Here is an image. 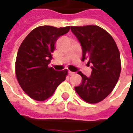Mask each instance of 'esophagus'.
<instances>
[{"instance_id": "obj_1", "label": "esophagus", "mask_w": 133, "mask_h": 133, "mask_svg": "<svg viewBox=\"0 0 133 133\" xmlns=\"http://www.w3.org/2000/svg\"><path fill=\"white\" fill-rule=\"evenodd\" d=\"M68 74H69V75L70 76H72V75H74V74H75V73H74V72H73V71H68Z\"/></svg>"}]
</instances>
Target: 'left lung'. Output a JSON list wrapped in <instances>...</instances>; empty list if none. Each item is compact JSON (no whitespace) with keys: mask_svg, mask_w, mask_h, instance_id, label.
I'll list each match as a JSON object with an SVG mask.
<instances>
[{"mask_svg":"<svg viewBox=\"0 0 133 133\" xmlns=\"http://www.w3.org/2000/svg\"><path fill=\"white\" fill-rule=\"evenodd\" d=\"M72 33L80 43L82 60L91 63L90 76L81 71L82 82L75 90L88 103H98L112 92L121 73L120 53L112 36L98 25L71 26Z\"/></svg>","mask_w":133,"mask_h":133,"instance_id":"obj_1","label":"left lung"}]
</instances>
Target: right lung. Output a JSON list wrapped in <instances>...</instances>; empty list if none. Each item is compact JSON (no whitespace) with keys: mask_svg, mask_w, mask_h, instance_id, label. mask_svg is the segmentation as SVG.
Here are the masks:
<instances>
[{"mask_svg":"<svg viewBox=\"0 0 133 133\" xmlns=\"http://www.w3.org/2000/svg\"><path fill=\"white\" fill-rule=\"evenodd\" d=\"M69 30L70 26H39L32 30L22 42L17 55L15 73L22 89L31 98L47 99L65 79L67 70L55 71L48 65L57 40Z\"/></svg>","mask_w":133,"mask_h":133,"instance_id":"right-lung-1","label":"right lung"}]
</instances>
